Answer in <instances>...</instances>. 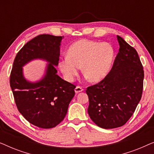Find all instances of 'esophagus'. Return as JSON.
Wrapping results in <instances>:
<instances>
[{
    "mask_svg": "<svg viewBox=\"0 0 154 154\" xmlns=\"http://www.w3.org/2000/svg\"><path fill=\"white\" fill-rule=\"evenodd\" d=\"M83 90V88L81 87H80V86H76L75 88V93H79V92H82Z\"/></svg>",
    "mask_w": 154,
    "mask_h": 154,
    "instance_id": "34e87169",
    "label": "esophagus"
}]
</instances>
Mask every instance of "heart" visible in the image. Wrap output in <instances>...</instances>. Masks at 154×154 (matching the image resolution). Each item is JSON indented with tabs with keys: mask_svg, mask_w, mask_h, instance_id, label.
I'll use <instances>...</instances> for the list:
<instances>
[{
	"mask_svg": "<svg viewBox=\"0 0 154 154\" xmlns=\"http://www.w3.org/2000/svg\"><path fill=\"white\" fill-rule=\"evenodd\" d=\"M114 55L111 43L82 39L70 45L66 56L60 59L58 66L67 81L72 82L81 67L88 81L99 82L108 74Z\"/></svg>",
	"mask_w": 154,
	"mask_h": 154,
	"instance_id": "obj_1",
	"label": "heart"
}]
</instances>
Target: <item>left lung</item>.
Wrapping results in <instances>:
<instances>
[{
	"instance_id": "1",
	"label": "left lung",
	"mask_w": 154,
	"mask_h": 154,
	"mask_svg": "<svg viewBox=\"0 0 154 154\" xmlns=\"http://www.w3.org/2000/svg\"><path fill=\"white\" fill-rule=\"evenodd\" d=\"M120 48L111 71L96 85L88 87V112L99 127L112 129L127 123L141 100L144 70L134 48L117 35Z\"/></svg>"
}]
</instances>
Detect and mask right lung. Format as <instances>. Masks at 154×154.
<instances>
[{
  "instance_id": "right-lung-1",
  "label": "right lung",
  "mask_w": 154,
  "mask_h": 154,
  "mask_svg": "<svg viewBox=\"0 0 154 154\" xmlns=\"http://www.w3.org/2000/svg\"><path fill=\"white\" fill-rule=\"evenodd\" d=\"M63 37L43 34L31 39L17 54L10 74V87L19 111L41 128H52L61 123L75 94V86L57 74ZM34 59L48 64L44 76L31 82L23 76V66Z\"/></svg>"
}]
</instances>
